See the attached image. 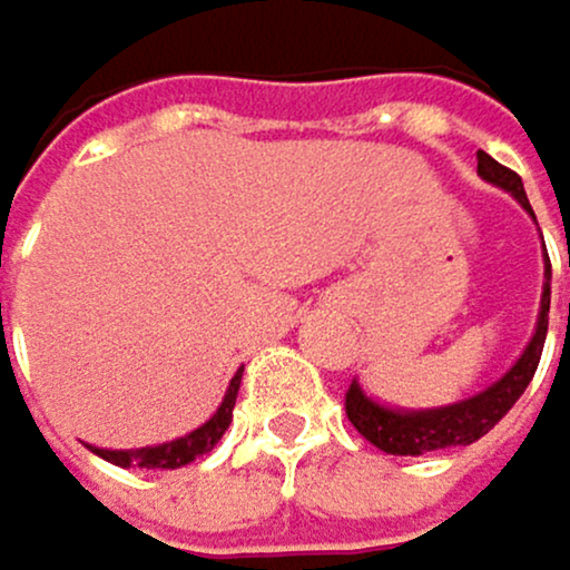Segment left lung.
Listing matches in <instances>:
<instances>
[{
	"mask_svg": "<svg viewBox=\"0 0 570 570\" xmlns=\"http://www.w3.org/2000/svg\"><path fill=\"white\" fill-rule=\"evenodd\" d=\"M478 173H481V179L509 189L512 197L533 214V207L527 200V189H522V179L512 169H505L502 161L478 151ZM547 311H550V259H547V283H543L537 335L530 338V346L522 350V356L515 360V366L505 373L502 381H495L488 391H481L468 401L446 404V409H429V412L384 409V404L370 401L360 391V384L353 381L346 391L350 422L356 425V432L363 440H370L384 453H397V456H422L429 450H450V446L478 443L484 432H491L499 425V419L512 409V404L519 401V394L527 391V384L533 381V373L540 366V353H543V338H547Z\"/></svg>",
	"mask_w": 570,
	"mask_h": 570,
	"instance_id": "obj_1",
	"label": "left lung"
}]
</instances>
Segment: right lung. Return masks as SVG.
Here are the masks:
<instances>
[{"label":"right lung","mask_w":570,"mask_h":570,"mask_svg":"<svg viewBox=\"0 0 570 570\" xmlns=\"http://www.w3.org/2000/svg\"><path fill=\"white\" fill-rule=\"evenodd\" d=\"M238 384H242V370L232 377L228 394H224L220 409L210 415V422H204L200 429H193L189 436L176 440V443H161V446H145V450H96L102 460L117 463V468H148V471H176L186 468L197 456L210 453L217 446V440L224 436V429L232 422V409L238 397Z\"/></svg>","instance_id":"1"}]
</instances>
